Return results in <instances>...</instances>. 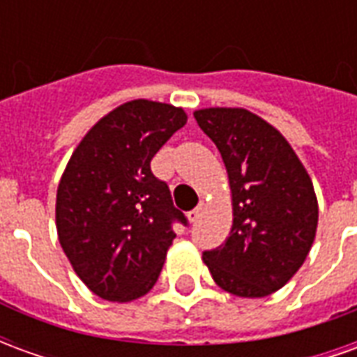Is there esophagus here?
Segmentation results:
<instances>
[{
    "label": "esophagus",
    "instance_id": "1",
    "mask_svg": "<svg viewBox=\"0 0 357 357\" xmlns=\"http://www.w3.org/2000/svg\"><path fill=\"white\" fill-rule=\"evenodd\" d=\"M202 210H204V202H201V204H199V206H197V208L191 210V212H189V214H187V218H189V222H191V224H195V222H197V220H199V218H201Z\"/></svg>",
    "mask_w": 357,
    "mask_h": 357
}]
</instances>
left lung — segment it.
<instances>
[{
	"label": "left lung",
	"instance_id": "1",
	"mask_svg": "<svg viewBox=\"0 0 357 357\" xmlns=\"http://www.w3.org/2000/svg\"><path fill=\"white\" fill-rule=\"evenodd\" d=\"M195 120L224 158L233 202L229 237L202 260L224 291L268 296L298 271L314 245L312 179L289 141L250 110L201 109Z\"/></svg>",
	"mask_w": 357,
	"mask_h": 357
}]
</instances>
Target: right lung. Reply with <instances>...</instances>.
Returning <instances> with one entry per match:
<instances>
[{
  "label": "right lung",
  "mask_w": 357,
  "mask_h": 357,
  "mask_svg": "<svg viewBox=\"0 0 357 357\" xmlns=\"http://www.w3.org/2000/svg\"><path fill=\"white\" fill-rule=\"evenodd\" d=\"M187 122L183 109L135 99L110 110L86 133L57 189L59 243L76 275L99 298L147 294L176 233L187 225L151 160Z\"/></svg>",
  "instance_id": "add662e5"
}]
</instances>
